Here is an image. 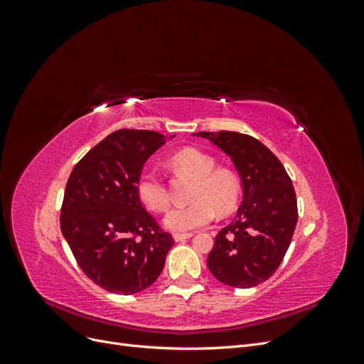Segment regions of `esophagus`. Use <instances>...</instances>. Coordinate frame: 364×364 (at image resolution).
Returning <instances> with one entry per match:
<instances>
[{
    "label": "esophagus",
    "mask_w": 364,
    "mask_h": 364,
    "mask_svg": "<svg viewBox=\"0 0 364 364\" xmlns=\"http://www.w3.org/2000/svg\"><path fill=\"white\" fill-rule=\"evenodd\" d=\"M194 234L193 232H185V234H174V240L176 241H183V240H188L191 238Z\"/></svg>",
    "instance_id": "1"
}]
</instances>
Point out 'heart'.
I'll list each match as a JSON object with an SVG mask.
<instances>
[{
	"mask_svg": "<svg viewBox=\"0 0 364 364\" xmlns=\"http://www.w3.org/2000/svg\"><path fill=\"white\" fill-rule=\"evenodd\" d=\"M171 168L190 176L194 185L190 193L191 203L173 208L165 215V226L174 232H186L213 222L215 213L228 215L240 200L238 178L226 168H215L213 156L197 149H183L170 159ZM136 194L142 205L155 213L168 205V188L153 171H142L136 181Z\"/></svg>",
	"mask_w": 364,
	"mask_h": 364,
	"instance_id": "b5f03b06",
	"label": "heart"
}]
</instances>
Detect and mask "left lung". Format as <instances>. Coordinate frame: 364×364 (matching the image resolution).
I'll return each mask as SVG.
<instances>
[{
	"instance_id": "left-lung-1",
	"label": "left lung",
	"mask_w": 364,
	"mask_h": 364,
	"mask_svg": "<svg viewBox=\"0 0 364 364\" xmlns=\"http://www.w3.org/2000/svg\"><path fill=\"white\" fill-rule=\"evenodd\" d=\"M232 159L243 183L237 217L215 235L208 255L214 277L235 289H252L278 270L297 223V202L281 161L253 136L199 132Z\"/></svg>"
}]
</instances>
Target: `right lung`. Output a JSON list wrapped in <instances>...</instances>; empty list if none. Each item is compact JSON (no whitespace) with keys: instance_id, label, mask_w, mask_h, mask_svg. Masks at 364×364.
Wrapping results in <instances>:
<instances>
[{"instance_id":"right-lung-1","label":"right lung","mask_w":364,"mask_h":364,"mask_svg":"<svg viewBox=\"0 0 364 364\" xmlns=\"http://www.w3.org/2000/svg\"><path fill=\"white\" fill-rule=\"evenodd\" d=\"M164 142L159 132L117 130L75 164L67 182L62 234L86 277L111 293L150 287L174 245L136 194L142 167Z\"/></svg>"}]
</instances>
